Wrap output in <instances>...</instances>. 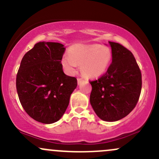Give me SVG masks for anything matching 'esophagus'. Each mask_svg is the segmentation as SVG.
I'll list each match as a JSON object with an SVG mask.
<instances>
[{"label":"esophagus","instance_id":"obj_1","mask_svg":"<svg viewBox=\"0 0 159 159\" xmlns=\"http://www.w3.org/2000/svg\"><path fill=\"white\" fill-rule=\"evenodd\" d=\"M83 79H81V78H78V79H77V83H78V85L81 84V83H83Z\"/></svg>","mask_w":159,"mask_h":159}]
</instances>
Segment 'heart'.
Returning a JSON list of instances; mask_svg holds the SVG:
<instances>
[{
    "label": "heart",
    "instance_id": "b5f03b06",
    "mask_svg": "<svg viewBox=\"0 0 159 159\" xmlns=\"http://www.w3.org/2000/svg\"><path fill=\"white\" fill-rule=\"evenodd\" d=\"M111 57V52L108 48L102 47L98 44H77L70 48V56H63L61 64L69 75L76 73L79 64L81 65L80 69L83 76L95 79L106 73Z\"/></svg>",
    "mask_w": 159,
    "mask_h": 159
}]
</instances>
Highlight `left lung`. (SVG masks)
Segmentation results:
<instances>
[{
	"mask_svg": "<svg viewBox=\"0 0 159 159\" xmlns=\"http://www.w3.org/2000/svg\"><path fill=\"white\" fill-rule=\"evenodd\" d=\"M112 63L99 79L90 81V104L100 119L117 121L136 106L142 89V75L134 54L118 43L108 42Z\"/></svg>",
	"mask_w": 159,
	"mask_h": 159,
	"instance_id": "obj_1",
	"label": "left lung"
}]
</instances>
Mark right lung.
Instances as JSON below:
<instances>
[{
  "label": "right lung",
  "mask_w": 159,
  "mask_h": 159,
  "mask_svg": "<svg viewBox=\"0 0 159 159\" xmlns=\"http://www.w3.org/2000/svg\"><path fill=\"white\" fill-rule=\"evenodd\" d=\"M64 50L57 42H38L20 63L16 83L19 99L25 112L42 124L62 117L77 86L76 78L63 71Z\"/></svg>",
  "instance_id": "obj_1"
}]
</instances>
